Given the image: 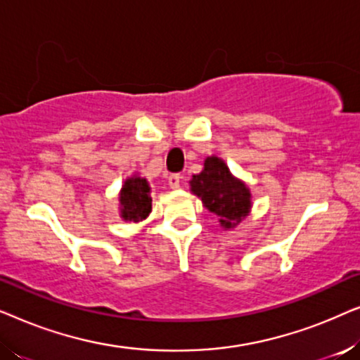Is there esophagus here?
<instances>
[{"label":"esophagus","mask_w":360,"mask_h":360,"mask_svg":"<svg viewBox=\"0 0 360 360\" xmlns=\"http://www.w3.org/2000/svg\"><path fill=\"white\" fill-rule=\"evenodd\" d=\"M180 184H181V175L180 174L169 175V185L172 186V188H174V190L180 188Z\"/></svg>","instance_id":"34e87169"}]
</instances>
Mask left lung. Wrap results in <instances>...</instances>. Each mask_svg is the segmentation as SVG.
Returning a JSON list of instances; mask_svg holds the SVG:
<instances>
[{"label": "left lung", "instance_id": "8db88e82", "mask_svg": "<svg viewBox=\"0 0 360 360\" xmlns=\"http://www.w3.org/2000/svg\"><path fill=\"white\" fill-rule=\"evenodd\" d=\"M190 190L201 198L210 213L218 216L224 229L236 228L250 211V191L231 174L219 157H208L205 169L190 180Z\"/></svg>", "mask_w": 360, "mask_h": 360}]
</instances>
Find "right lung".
Masks as SVG:
<instances>
[{"mask_svg": "<svg viewBox=\"0 0 360 360\" xmlns=\"http://www.w3.org/2000/svg\"><path fill=\"white\" fill-rule=\"evenodd\" d=\"M121 218L124 221L139 223L146 219L152 211L150 186L146 179L139 175H132L127 179L120 191Z\"/></svg>", "mask_w": 360, "mask_h": 360, "instance_id": "right-lung-1", "label": "right lung"}]
</instances>
